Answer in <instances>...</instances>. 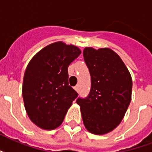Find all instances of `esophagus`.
Returning <instances> with one entry per match:
<instances>
[{
	"instance_id": "34e87169",
	"label": "esophagus",
	"mask_w": 152,
	"mask_h": 152,
	"mask_svg": "<svg viewBox=\"0 0 152 152\" xmlns=\"http://www.w3.org/2000/svg\"><path fill=\"white\" fill-rule=\"evenodd\" d=\"M75 90H76L77 92H79V91H80V85H79V84L75 87Z\"/></svg>"
}]
</instances>
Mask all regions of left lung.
<instances>
[{
	"label": "left lung",
	"mask_w": 152,
	"mask_h": 152,
	"mask_svg": "<svg viewBox=\"0 0 152 152\" xmlns=\"http://www.w3.org/2000/svg\"><path fill=\"white\" fill-rule=\"evenodd\" d=\"M83 59L91 75L88 97L78 98L84 126L90 132L103 135L122 121L132 98V80L128 69L109 48L86 47Z\"/></svg>",
	"instance_id": "8db88e82"
}]
</instances>
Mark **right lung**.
Listing matches in <instances>:
<instances>
[{
    "label": "right lung",
    "mask_w": 152,
    "mask_h": 152,
    "mask_svg": "<svg viewBox=\"0 0 152 152\" xmlns=\"http://www.w3.org/2000/svg\"><path fill=\"white\" fill-rule=\"evenodd\" d=\"M81 53L73 45L50 44L27 64L23 83V99L32 122L42 129L61 125L78 94L69 85L68 67Z\"/></svg>",
    "instance_id": "right-lung-1"
}]
</instances>
